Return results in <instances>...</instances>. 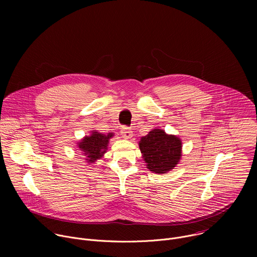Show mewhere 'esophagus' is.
I'll list each match as a JSON object with an SVG mask.
<instances>
[{
  "label": "esophagus",
  "mask_w": 257,
  "mask_h": 257,
  "mask_svg": "<svg viewBox=\"0 0 257 257\" xmlns=\"http://www.w3.org/2000/svg\"><path fill=\"white\" fill-rule=\"evenodd\" d=\"M121 133H122V136L126 139H129L133 136V131L131 130V128L129 127H126V126H123L122 129H121Z\"/></svg>",
  "instance_id": "obj_1"
}]
</instances>
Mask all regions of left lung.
Here are the masks:
<instances>
[{
    "mask_svg": "<svg viewBox=\"0 0 257 257\" xmlns=\"http://www.w3.org/2000/svg\"><path fill=\"white\" fill-rule=\"evenodd\" d=\"M139 149L150 171L165 174L179 163L182 143L178 137L168 135L164 130L154 129L140 139Z\"/></svg>",
    "mask_w": 257,
    "mask_h": 257,
    "instance_id": "obj_1",
    "label": "left lung"
}]
</instances>
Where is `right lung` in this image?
I'll return each mask as SVG.
<instances>
[{
	"label": "right lung",
	"mask_w": 257,
	"mask_h": 257,
	"mask_svg": "<svg viewBox=\"0 0 257 257\" xmlns=\"http://www.w3.org/2000/svg\"><path fill=\"white\" fill-rule=\"evenodd\" d=\"M112 134L103 135L101 133L93 131L90 136L84 137L81 142H79L78 148L86 156V161L88 163H94L96 160L100 159V157L105 153L106 145L108 143L109 137Z\"/></svg>",
	"instance_id": "right-lung-1"
}]
</instances>
